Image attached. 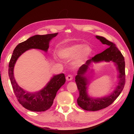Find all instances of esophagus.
<instances>
[{
  "instance_id": "esophagus-1",
  "label": "esophagus",
  "mask_w": 134,
  "mask_h": 134,
  "mask_svg": "<svg viewBox=\"0 0 134 134\" xmlns=\"http://www.w3.org/2000/svg\"><path fill=\"white\" fill-rule=\"evenodd\" d=\"M73 79V76L71 75H69L66 76V80L68 81H71Z\"/></svg>"
}]
</instances>
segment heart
<instances>
[{
  "label": "heart",
  "instance_id": "b5f03b06",
  "mask_svg": "<svg viewBox=\"0 0 134 134\" xmlns=\"http://www.w3.org/2000/svg\"><path fill=\"white\" fill-rule=\"evenodd\" d=\"M91 54L89 47L83 44H74L64 47L59 51V55L63 59L71 60L76 57L78 63H82L89 58Z\"/></svg>",
  "mask_w": 134,
  "mask_h": 134
}]
</instances>
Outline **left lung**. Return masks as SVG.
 <instances>
[{
	"label": "left lung",
	"mask_w": 134,
	"mask_h": 134,
	"mask_svg": "<svg viewBox=\"0 0 134 134\" xmlns=\"http://www.w3.org/2000/svg\"><path fill=\"white\" fill-rule=\"evenodd\" d=\"M96 37L102 44L109 47L103 52L97 54L91 59L86 61V63L79 67L75 76V82L79 92L77 103L82 109L89 111H96L104 109L112 104L123 90L125 85V62L124 58L120 51L113 42L108 41L101 36H96ZM102 61H112L116 67L119 73L118 75V83L114 90L110 95L100 98H94L88 94V85L89 77L87 73L90 70L89 66L92 62L98 63ZM90 72L93 70H90ZM89 73V72H88Z\"/></svg>",
	"instance_id": "obj_1"
}]
</instances>
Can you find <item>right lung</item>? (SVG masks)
<instances>
[{
  "mask_svg": "<svg viewBox=\"0 0 134 134\" xmlns=\"http://www.w3.org/2000/svg\"><path fill=\"white\" fill-rule=\"evenodd\" d=\"M58 33L45 35H35L19 43L14 49L8 65V75L14 92L19 104L33 112H43L52 106L57 92L65 82L64 74L53 75L43 89L36 92H29L20 87L14 76V69L19 57L26 51L38 49L47 52L50 41Z\"/></svg>",
  "mask_w": 134,
  "mask_h": 134,
  "instance_id": "obj_1",
  "label": "right lung"
}]
</instances>
